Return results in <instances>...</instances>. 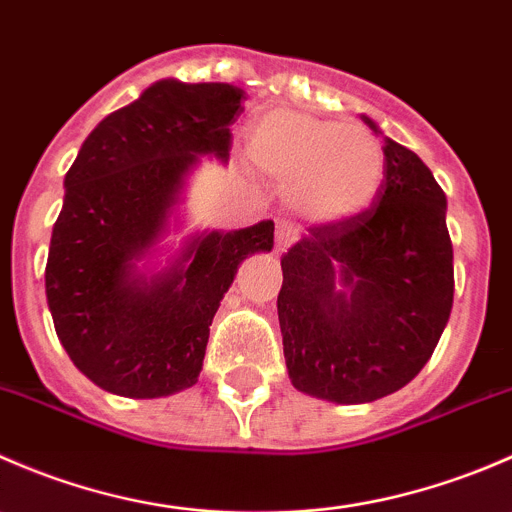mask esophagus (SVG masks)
<instances>
[{"instance_id":"esophagus-1","label":"esophagus","mask_w":512,"mask_h":512,"mask_svg":"<svg viewBox=\"0 0 512 512\" xmlns=\"http://www.w3.org/2000/svg\"><path fill=\"white\" fill-rule=\"evenodd\" d=\"M294 242V230H292V225H287L285 220H280V223H277V240H275V250L277 252H285L289 245H292Z\"/></svg>"}]
</instances>
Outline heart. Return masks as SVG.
<instances>
[{
	"mask_svg": "<svg viewBox=\"0 0 512 512\" xmlns=\"http://www.w3.org/2000/svg\"><path fill=\"white\" fill-rule=\"evenodd\" d=\"M250 160L285 188L287 205L317 225L359 218L376 203L386 178L379 138L361 126L297 108H275L252 126Z\"/></svg>",
	"mask_w": 512,
	"mask_h": 512,
	"instance_id": "b5f03b06",
	"label": "heart"
}]
</instances>
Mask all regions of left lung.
Masks as SVG:
<instances>
[{
  "label": "left lung",
  "instance_id": "left-lung-1",
  "mask_svg": "<svg viewBox=\"0 0 512 512\" xmlns=\"http://www.w3.org/2000/svg\"><path fill=\"white\" fill-rule=\"evenodd\" d=\"M384 153L376 203L349 223L312 225L282 255L289 379L334 404H369L409 384L453 307L446 193L414 151L384 138Z\"/></svg>",
  "mask_w": 512,
  "mask_h": 512
}]
</instances>
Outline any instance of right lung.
I'll use <instances>...</instances> for the list:
<instances>
[{"instance_id": "right-lung-1", "label": "right lung", "mask_w": 512, "mask_h": 512, "mask_svg": "<svg viewBox=\"0 0 512 512\" xmlns=\"http://www.w3.org/2000/svg\"><path fill=\"white\" fill-rule=\"evenodd\" d=\"M242 89L165 79L89 133L64 178L46 260L59 342L96 386L126 399L190 389L210 324L247 255L272 250L275 223L203 232L146 277L136 262L163 237L198 156L227 163Z\"/></svg>"}]
</instances>
